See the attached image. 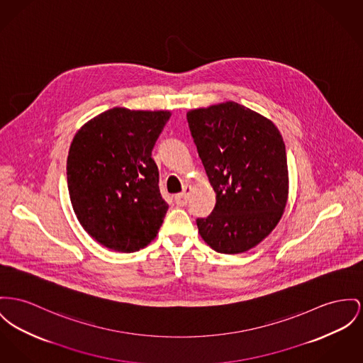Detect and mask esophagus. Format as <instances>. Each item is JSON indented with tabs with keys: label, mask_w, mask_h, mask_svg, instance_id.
Masks as SVG:
<instances>
[{
	"label": "esophagus",
	"mask_w": 363,
	"mask_h": 363,
	"mask_svg": "<svg viewBox=\"0 0 363 363\" xmlns=\"http://www.w3.org/2000/svg\"><path fill=\"white\" fill-rule=\"evenodd\" d=\"M190 191H191V187H190V186H184V187H183V191L180 194H177V195L174 196V202H176V205H179V206H184V205H187Z\"/></svg>",
	"instance_id": "34e87169"
}]
</instances>
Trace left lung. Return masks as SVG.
I'll use <instances>...</instances> for the list:
<instances>
[{
  "mask_svg": "<svg viewBox=\"0 0 363 363\" xmlns=\"http://www.w3.org/2000/svg\"><path fill=\"white\" fill-rule=\"evenodd\" d=\"M187 121L216 193L213 212L196 218L198 231L218 253L246 252L284 215L289 193L284 139L272 122L235 101L191 110Z\"/></svg>",
  "mask_w": 363,
  "mask_h": 363,
  "instance_id": "1",
  "label": "left lung"
}]
</instances>
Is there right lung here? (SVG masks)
I'll list each match as a JSON object with an SVG mask.
<instances>
[{
  "label": "right lung",
  "mask_w": 363,
  "mask_h": 363,
  "mask_svg": "<svg viewBox=\"0 0 363 363\" xmlns=\"http://www.w3.org/2000/svg\"><path fill=\"white\" fill-rule=\"evenodd\" d=\"M169 111L114 107L86 122L67 157V187L84 230L116 252L152 241L168 211L151 157Z\"/></svg>",
  "instance_id": "right-lung-1"
}]
</instances>
